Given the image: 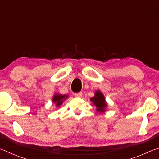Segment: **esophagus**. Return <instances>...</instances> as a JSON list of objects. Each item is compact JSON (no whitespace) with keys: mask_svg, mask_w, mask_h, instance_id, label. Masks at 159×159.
I'll return each mask as SVG.
<instances>
[{"mask_svg":"<svg viewBox=\"0 0 159 159\" xmlns=\"http://www.w3.org/2000/svg\"><path fill=\"white\" fill-rule=\"evenodd\" d=\"M82 95H83V93L82 92L74 93V96L76 97V98H80V97L82 96Z\"/></svg>","mask_w":159,"mask_h":159,"instance_id":"obj_1","label":"esophagus"}]
</instances>
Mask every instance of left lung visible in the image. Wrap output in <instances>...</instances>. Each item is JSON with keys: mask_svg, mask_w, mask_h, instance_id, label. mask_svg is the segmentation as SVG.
Returning a JSON list of instances; mask_svg holds the SVG:
<instances>
[{"mask_svg": "<svg viewBox=\"0 0 159 159\" xmlns=\"http://www.w3.org/2000/svg\"><path fill=\"white\" fill-rule=\"evenodd\" d=\"M90 100L92 101L94 104L97 107V111L104 112L105 111V108L107 107L105 99H104V95H102V93L99 91H97L95 93V95L90 99Z\"/></svg>", "mask_w": 159, "mask_h": 159, "instance_id": "8db88e82", "label": "left lung"}]
</instances>
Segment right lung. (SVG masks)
<instances>
[{
  "mask_svg": "<svg viewBox=\"0 0 159 159\" xmlns=\"http://www.w3.org/2000/svg\"><path fill=\"white\" fill-rule=\"evenodd\" d=\"M67 97L66 95H56L54 96V98L52 99V101L56 103V105L57 107L60 106L63 102V99L65 98H67Z\"/></svg>",
  "mask_w": 159,
  "mask_h": 159,
  "instance_id": "obj_1",
  "label": "right lung"
}]
</instances>
